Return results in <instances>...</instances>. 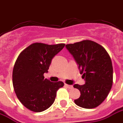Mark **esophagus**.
I'll return each instance as SVG.
<instances>
[{"label":"esophagus","instance_id":"1","mask_svg":"<svg viewBox=\"0 0 123 123\" xmlns=\"http://www.w3.org/2000/svg\"><path fill=\"white\" fill-rule=\"evenodd\" d=\"M64 86H66L67 88H68V89H72V88H73V86H72L68 85V84H64Z\"/></svg>","mask_w":123,"mask_h":123}]
</instances>
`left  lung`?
I'll return each instance as SVG.
<instances>
[{"instance_id":"obj_1","label":"left lung","mask_w":123,"mask_h":123,"mask_svg":"<svg viewBox=\"0 0 123 123\" xmlns=\"http://www.w3.org/2000/svg\"><path fill=\"white\" fill-rule=\"evenodd\" d=\"M65 47L77 63L85 80L84 85H74L81 94L74 103L83 108H95L105 99L112 87L111 58L102 46L90 40L68 44Z\"/></svg>"}]
</instances>
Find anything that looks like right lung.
Wrapping results in <instances>:
<instances>
[{
    "label": "right lung",
    "mask_w": 123,
    "mask_h": 123,
    "mask_svg": "<svg viewBox=\"0 0 123 123\" xmlns=\"http://www.w3.org/2000/svg\"><path fill=\"white\" fill-rule=\"evenodd\" d=\"M65 44L47 45L35 43L25 48L15 62L12 82L17 98L23 105L34 112H41L54 103L56 91L62 82H51L45 79L52 59Z\"/></svg>",
    "instance_id": "right-lung-1"
}]
</instances>
